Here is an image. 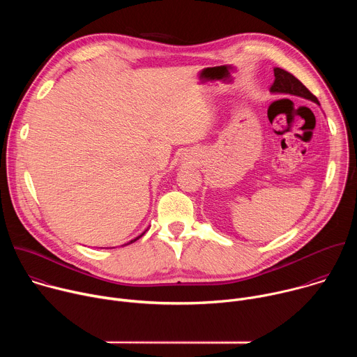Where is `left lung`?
I'll use <instances>...</instances> for the list:
<instances>
[{"label":"left lung","mask_w":357,"mask_h":357,"mask_svg":"<svg viewBox=\"0 0 357 357\" xmlns=\"http://www.w3.org/2000/svg\"><path fill=\"white\" fill-rule=\"evenodd\" d=\"M274 76H275V80H274V83L270 89L271 93L296 96V97H301V98H305V100L314 101V103L321 106L318 98L289 72H287L284 69H280V68H274Z\"/></svg>","instance_id":"1"}]
</instances>
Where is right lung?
Returning <instances> with one entry per match:
<instances>
[{"label": "right lung", "mask_w": 357, "mask_h": 357, "mask_svg": "<svg viewBox=\"0 0 357 357\" xmlns=\"http://www.w3.org/2000/svg\"><path fill=\"white\" fill-rule=\"evenodd\" d=\"M145 231H146V230H145ZM145 231H144V233H141V234H139V236H137V237H135V238H132V240H131V241H128V243H127V244H131V243H134V241H137V240H138V238H139V237H142V236H144V234H145ZM127 244H123V245H127Z\"/></svg>", "instance_id": "right-lung-1"}]
</instances>
